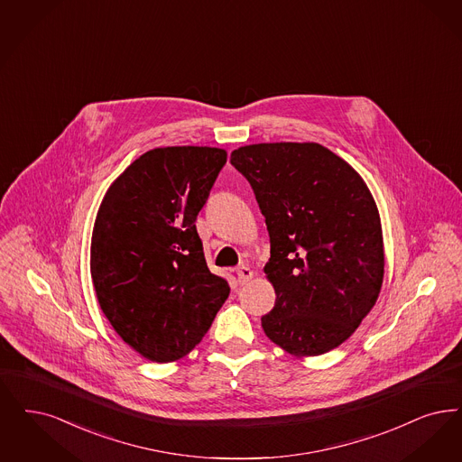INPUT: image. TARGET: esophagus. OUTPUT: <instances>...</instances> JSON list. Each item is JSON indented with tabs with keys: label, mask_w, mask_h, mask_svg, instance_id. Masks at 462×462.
Returning a JSON list of instances; mask_svg holds the SVG:
<instances>
[{
	"label": "esophagus",
	"mask_w": 462,
	"mask_h": 462,
	"mask_svg": "<svg viewBox=\"0 0 462 462\" xmlns=\"http://www.w3.org/2000/svg\"><path fill=\"white\" fill-rule=\"evenodd\" d=\"M253 277H254V272L249 266L242 264V266L237 268V278H239L240 283H245V282H249Z\"/></svg>",
	"instance_id": "obj_1"
}]
</instances>
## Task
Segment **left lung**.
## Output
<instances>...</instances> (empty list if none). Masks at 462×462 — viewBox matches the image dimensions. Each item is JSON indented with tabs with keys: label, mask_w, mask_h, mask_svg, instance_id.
<instances>
[{
	"label": "left lung",
	"mask_w": 462,
	"mask_h": 462,
	"mask_svg": "<svg viewBox=\"0 0 462 462\" xmlns=\"http://www.w3.org/2000/svg\"><path fill=\"white\" fill-rule=\"evenodd\" d=\"M270 234L264 273L275 306L266 337L296 357L332 351L374 306L383 283L376 203L346 160L316 143H263L232 151Z\"/></svg>",
	"instance_id": "obj_1"
}]
</instances>
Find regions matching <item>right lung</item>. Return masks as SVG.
Returning a JSON list of instances; mask_svg holds the SVG:
<instances>
[{
    "instance_id": "1",
    "label": "right lung",
    "mask_w": 462,
    "mask_h": 462,
    "mask_svg": "<svg viewBox=\"0 0 462 462\" xmlns=\"http://www.w3.org/2000/svg\"><path fill=\"white\" fill-rule=\"evenodd\" d=\"M225 163L220 148L151 149L99 204L91 239L97 302L149 361L187 356L230 294L228 282L209 272L194 225Z\"/></svg>"
}]
</instances>
